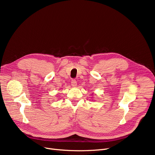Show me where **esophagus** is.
I'll return each instance as SVG.
<instances>
[{
  "mask_svg": "<svg viewBox=\"0 0 155 155\" xmlns=\"http://www.w3.org/2000/svg\"><path fill=\"white\" fill-rule=\"evenodd\" d=\"M71 85L72 87H76L77 86V81H76V79H72L71 81Z\"/></svg>",
  "mask_w": 155,
  "mask_h": 155,
  "instance_id": "obj_1",
  "label": "esophagus"
}]
</instances>
